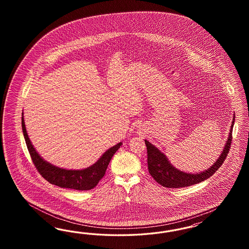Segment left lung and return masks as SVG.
I'll use <instances>...</instances> for the list:
<instances>
[{
  "mask_svg": "<svg viewBox=\"0 0 249 249\" xmlns=\"http://www.w3.org/2000/svg\"><path fill=\"white\" fill-rule=\"evenodd\" d=\"M234 115L230 127L228 139L218 159L210 168L196 174H189L182 172L181 170H178L170 162L169 159L167 158L164 153H162L157 147H155L150 142L145 140V144L147 146L148 152L149 173L155 181L163 187L167 188H181L191 186L210 178L212 175L218 170L220 166L223 164L225 159L228 154L232 142V130L234 127Z\"/></svg>",
  "mask_w": 249,
  "mask_h": 249,
  "instance_id": "left-lung-1",
  "label": "left lung"
}]
</instances>
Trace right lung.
<instances>
[{
	"label": "right lung",
	"mask_w": 249,
	"mask_h": 249,
	"mask_svg": "<svg viewBox=\"0 0 249 249\" xmlns=\"http://www.w3.org/2000/svg\"><path fill=\"white\" fill-rule=\"evenodd\" d=\"M22 128L31 158L33 160L34 164L36 167L39 174H41L46 181L56 186H59L61 188L88 191L97 186L98 181L103 178L106 170L112 156L122 145V142H120L109 148L101 155V157L98 159L93 165L81 170H68L53 165L40 156V154L31 142L30 139L27 134L24 124L23 113H22Z\"/></svg>",
	"instance_id": "add662e5"
}]
</instances>
